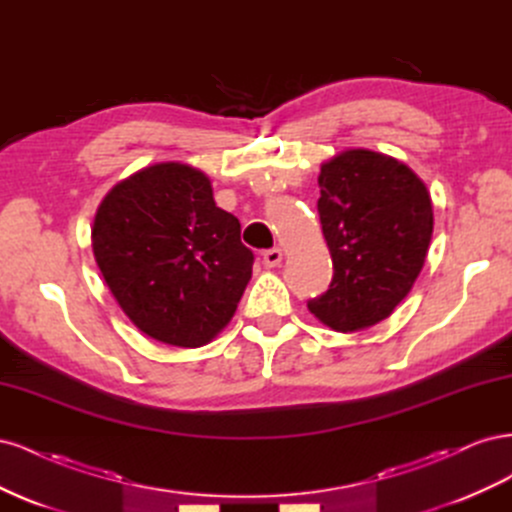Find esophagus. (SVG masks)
<instances>
[{
    "label": "esophagus",
    "mask_w": 512,
    "mask_h": 512,
    "mask_svg": "<svg viewBox=\"0 0 512 512\" xmlns=\"http://www.w3.org/2000/svg\"><path fill=\"white\" fill-rule=\"evenodd\" d=\"M262 262H265V267L273 269L282 262V250L280 247H271V250H267L265 254H262Z\"/></svg>",
    "instance_id": "esophagus-1"
}]
</instances>
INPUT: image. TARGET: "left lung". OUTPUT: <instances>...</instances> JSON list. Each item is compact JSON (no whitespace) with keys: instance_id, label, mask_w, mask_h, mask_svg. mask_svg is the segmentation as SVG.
<instances>
[{"instance_id":"1","label":"left lung","mask_w":512,"mask_h":512,"mask_svg":"<svg viewBox=\"0 0 512 512\" xmlns=\"http://www.w3.org/2000/svg\"><path fill=\"white\" fill-rule=\"evenodd\" d=\"M318 213L333 280L307 301L335 331H361L389 318L425 265L433 209L412 170L369 149H348L320 168Z\"/></svg>"}]
</instances>
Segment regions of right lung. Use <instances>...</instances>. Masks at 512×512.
<instances>
[{
  "instance_id": "1",
  "label": "right lung",
  "mask_w": 512,
  "mask_h": 512,
  "mask_svg": "<svg viewBox=\"0 0 512 512\" xmlns=\"http://www.w3.org/2000/svg\"><path fill=\"white\" fill-rule=\"evenodd\" d=\"M91 245L126 316L158 342L198 348L235 314L254 254L213 200L205 173L179 162L138 170L98 207Z\"/></svg>"
}]
</instances>
